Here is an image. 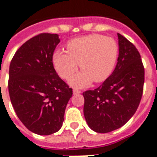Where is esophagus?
Segmentation results:
<instances>
[{"label": "esophagus", "mask_w": 157, "mask_h": 157, "mask_svg": "<svg viewBox=\"0 0 157 157\" xmlns=\"http://www.w3.org/2000/svg\"><path fill=\"white\" fill-rule=\"evenodd\" d=\"M81 91H79V90H76V89H74V90H73V94H80V93H81Z\"/></svg>", "instance_id": "obj_1"}]
</instances>
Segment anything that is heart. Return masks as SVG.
I'll return each instance as SVG.
<instances>
[{"label": "heart", "instance_id": "b5f03b06", "mask_svg": "<svg viewBox=\"0 0 157 157\" xmlns=\"http://www.w3.org/2000/svg\"><path fill=\"white\" fill-rule=\"evenodd\" d=\"M66 52L57 50L53 63L59 75L68 80L79 67L82 71L70 80L75 87H84L92 81H106L114 70L118 58L116 40L100 34H91L71 39L65 45Z\"/></svg>", "mask_w": 157, "mask_h": 157}]
</instances>
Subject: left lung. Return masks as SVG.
Listing matches in <instances>:
<instances>
[{
	"label": "left lung",
	"instance_id": "8db88e82",
	"mask_svg": "<svg viewBox=\"0 0 157 157\" xmlns=\"http://www.w3.org/2000/svg\"><path fill=\"white\" fill-rule=\"evenodd\" d=\"M118 58L114 71L98 88L83 92L84 116L93 131L109 133L125 124L141 100L145 69L135 46L118 33Z\"/></svg>",
	"mask_w": 157,
	"mask_h": 157
}]
</instances>
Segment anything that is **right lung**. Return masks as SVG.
Wrapping results in <instances>:
<instances>
[{"mask_svg":"<svg viewBox=\"0 0 157 157\" xmlns=\"http://www.w3.org/2000/svg\"><path fill=\"white\" fill-rule=\"evenodd\" d=\"M58 34L40 33L17 50L9 68L8 90L17 115L25 127L40 135L61 128L72 89L59 78L53 55Z\"/></svg>","mask_w":157,"mask_h":157,"instance_id":"right-lung-1","label":"right lung"}]
</instances>
